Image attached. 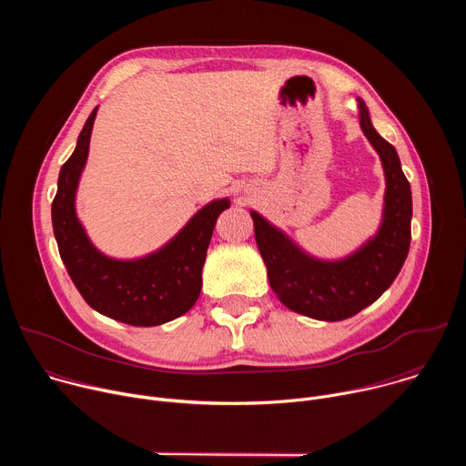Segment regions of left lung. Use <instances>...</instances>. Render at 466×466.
<instances>
[{
	"label": "left lung",
	"mask_w": 466,
	"mask_h": 466,
	"mask_svg": "<svg viewBox=\"0 0 466 466\" xmlns=\"http://www.w3.org/2000/svg\"><path fill=\"white\" fill-rule=\"evenodd\" d=\"M363 135L378 153L385 175L381 221L354 252L322 259L299 247L282 228L250 210L254 236L279 300L317 320H343L370 306L394 282L410 252L413 201L396 149L374 128L365 101L358 99Z\"/></svg>",
	"instance_id": "left-lung-1"
}]
</instances>
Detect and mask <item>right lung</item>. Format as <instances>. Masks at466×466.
I'll use <instances>...</instances> for the list:
<instances>
[{"instance_id": "1", "label": "right lung", "mask_w": 466, "mask_h": 466, "mask_svg": "<svg viewBox=\"0 0 466 466\" xmlns=\"http://www.w3.org/2000/svg\"><path fill=\"white\" fill-rule=\"evenodd\" d=\"M97 108L88 116L76 151L60 167L51 205L53 234L70 279L90 308L130 326H158L189 311L201 295L212 232L219 214L230 208V198H214L167 243L146 256L121 259L101 252L76 208Z\"/></svg>"}]
</instances>
